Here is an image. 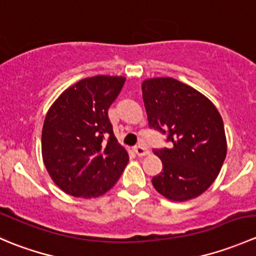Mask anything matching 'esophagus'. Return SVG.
Wrapping results in <instances>:
<instances>
[{"label": "esophagus", "instance_id": "34e87169", "mask_svg": "<svg viewBox=\"0 0 256 256\" xmlns=\"http://www.w3.org/2000/svg\"><path fill=\"white\" fill-rule=\"evenodd\" d=\"M134 150H135V152H136V154H138V156H144V154H148V150H147V147L142 144L135 146V148H134Z\"/></svg>", "mask_w": 256, "mask_h": 256}]
</instances>
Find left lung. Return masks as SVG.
<instances>
[{
  "label": "left lung",
  "instance_id": "1",
  "mask_svg": "<svg viewBox=\"0 0 256 256\" xmlns=\"http://www.w3.org/2000/svg\"><path fill=\"white\" fill-rule=\"evenodd\" d=\"M148 126L167 136L171 147L154 148L162 172L154 190L176 202L192 200L210 187L226 154L223 120L213 102L174 78L142 82Z\"/></svg>",
  "mask_w": 256,
  "mask_h": 256
}]
</instances>
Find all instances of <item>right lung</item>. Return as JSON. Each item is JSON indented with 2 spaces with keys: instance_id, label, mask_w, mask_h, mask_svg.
Segmentation results:
<instances>
[{
  "instance_id": "obj_1",
  "label": "right lung",
  "mask_w": 256,
  "mask_h": 256,
  "mask_svg": "<svg viewBox=\"0 0 256 256\" xmlns=\"http://www.w3.org/2000/svg\"><path fill=\"white\" fill-rule=\"evenodd\" d=\"M125 80L85 78L68 88L48 110L42 130L43 161L54 183L68 194H104L128 164V152L116 140L108 115Z\"/></svg>"
}]
</instances>
